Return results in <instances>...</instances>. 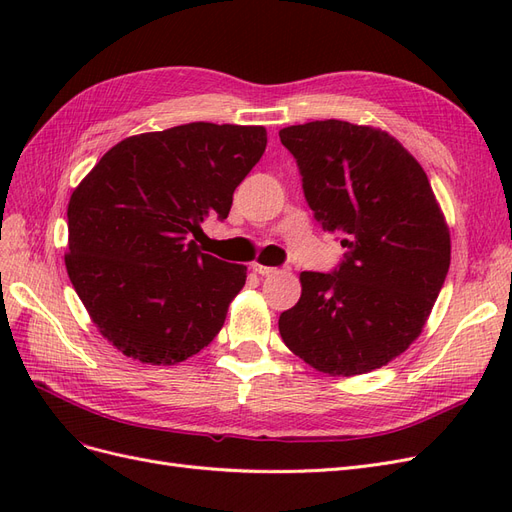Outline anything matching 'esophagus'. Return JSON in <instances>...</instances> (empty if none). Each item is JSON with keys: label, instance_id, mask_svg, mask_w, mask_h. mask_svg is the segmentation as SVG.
<instances>
[{"label": "esophagus", "instance_id": "obj_1", "mask_svg": "<svg viewBox=\"0 0 512 512\" xmlns=\"http://www.w3.org/2000/svg\"><path fill=\"white\" fill-rule=\"evenodd\" d=\"M252 269H254L258 275H275V273H280V269H277V267H265V265H260V262H254Z\"/></svg>", "mask_w": 512, "mask_h": 512}]
</instances>
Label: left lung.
<instances>
[{
  "label": "left lung",
  "mask_w": 512,
  "mask_h": 512,
  "mask_svg": "<svg viewBox=\"0 0 512 512\" xmlns=\"http://www.w3.org/2000/svg\"><path fill=\"white\" fill-rule=\"evenodd\" d=\"M280 141L314 218L348 250L331 273H301L280 335L322 374H367L425 327L451 265L444 215L425 170L389 132L327 119L284 128Z\"/></svg>",
  "instance_id": "1"
}]
</instances>
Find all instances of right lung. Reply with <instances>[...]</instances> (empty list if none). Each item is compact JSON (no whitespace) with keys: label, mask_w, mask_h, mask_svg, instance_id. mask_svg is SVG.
Here are the masks:
<instances>
[{"label":"right lung","mask_w":512,"mask_h":512,"mask_svg":"<svg viewBox=\"0 0 512 512\" xmlns=\"http://www.w3.org/2000/svg\"><path fill=\"white\" fill-rule=\"evenodd\" d=\"M265 147L262 126L185 123L117 143L72 192L70 282L130 359L175 365L220 333L247 267L203 254L188 237L205 218H228Z\"/></svg>","instance_id":"add662e5"}]
</instances>
